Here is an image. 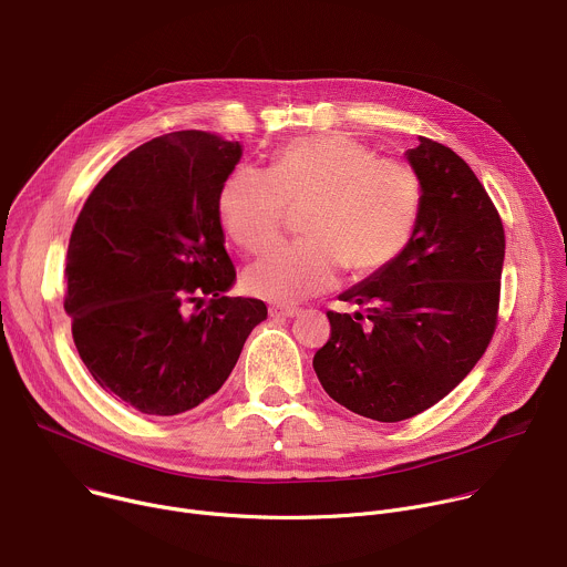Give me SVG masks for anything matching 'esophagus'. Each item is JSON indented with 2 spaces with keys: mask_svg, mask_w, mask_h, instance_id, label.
<instances>
[{
  "mask_svg": "<svg viewBox=\"0 0 567 567\" xmlns=\"http://www.w3.org/2000/svg\"><path fill=\"white\" fill-rule=\"evenodd\" d=\"M298 313H300L298 307H280V305L269 307V316H271V318H293V316H298Z\"/></svg>",
  "mask_w": 567,
  "mask_h": 567,
  "instance_id": "obj_1",
  "label": "esophagus"
}]
</instances>
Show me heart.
<instances>
[{
  "instance_id": "1",
  "label": "heart",
  "mask_w": 567,
  "mask_h": 567,
  "mask_svg": "<svg viewBox=\"0 0 567 567\" xmlns=\"http://www.w3.org/2000/svg\"><path fill=\"white\" fill-rule=\"evenodd\" d=\"M291 207H302L305 238L280 245L245 274L247 289L293 305L336 285L340 267L379 271L410 245L423 207V179L401 157L344 133L296 137L271 157L269 171L236 166L218 198L231 243L258 254L274 245Z\"/></svg>"
}]
</instances>
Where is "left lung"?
Here are the masks:
<instances>
[{
    "label": "left lung",
    "mask_w": 567,
    "mask_h": 567,
    "mask_svg": "<svg viewBox=\"0 0 567 567\" xmlns=\"http://www.w3.org/2000/svg\"><path fill=\"white\" fill-rule=\"evenodd\" d=\"M423 207L405 251L340 296L362 313L327 311L313 369L324 392L371 421L399 423L445 399L485 353L501 302L505 231L470 164L419 137L408 151Z\"/></svg>",
    "instance_id": "left-lung-1"
}]
</instances>
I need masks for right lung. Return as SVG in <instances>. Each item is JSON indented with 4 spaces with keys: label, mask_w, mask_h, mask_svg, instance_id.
I'll return each mask as SVG.
<instances>
[{
    "label": "right lung",
    "mask_w": 567,
    "mask_h": 567,
    "mask_svg": "<svg viewBox=\"0 0 567 567\" xmlns=\"http://www.w3.org/2000/svg\"><path fill=\"white\" fill-rule=\"evenodd\" d=\"M240 155L205 131L144 142L97 182L71 231L75 347L95 383L142 414L175 416L214 396L267 318L262 300L225 296L236 267L218 198Z\"/></svg>",
    "instance_id": "right-lung-1"
}]
</instances>
